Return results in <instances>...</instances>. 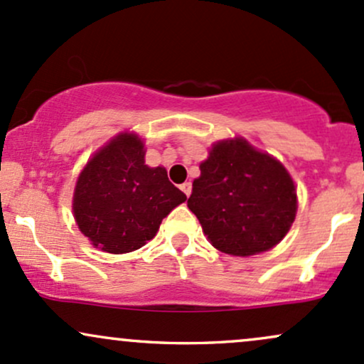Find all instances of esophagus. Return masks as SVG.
I'll return each mask as SVG.
<instances>
[{
	"label": "esophagus",
	"instance_id": "esophagus-1",
	"mask_svg": "<svg viewBox=\"0 0 364 364\" xmlns=\"http://www.w3.org/2000/svg\"><path fill=\"white\" fill-rule=\"evenodd\" d=\"M183 190V193H185L186 196H190L191 195V183L190 181H186V183H183L181 186H179Z\"/></svg>",
	"mask_w": 364,
	"mask_h": 364
}]
</instances>
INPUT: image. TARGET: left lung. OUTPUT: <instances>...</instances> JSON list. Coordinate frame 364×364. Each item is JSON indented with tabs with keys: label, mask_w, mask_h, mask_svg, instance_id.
Wrapping results in <instances>:
<instances>
[{
	"label": "left lung",
	"mask_w": 364,
	"mask_h": 364,
	"mask_svg": "<svg viewBox=\"0 0 364 364\" xmlns=\"http://www.w3.org/2000/svg\"><path fill=\"white\" fill-rule=\"evenodd\" d=\"M188 208L219 252L252 257L269 252L289 231L298 196L286 168L245 139L214 144L200 164Z\"/></svg>",
	"instance_id": "obj_1"
}]
</instances>
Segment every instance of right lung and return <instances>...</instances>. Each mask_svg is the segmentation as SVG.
<instances>
[{
    "label": "right lung",
    "instance_id": "right-lung-1",
    "mask_svg": "<svg viewBox=\"0 0 364 364\" xmlns=\"http://www.w3.org/2000/svg\"><path fill=\"white\" fill-rule=\"evenodd\" d=\"M185 200L186 195L168 179V171L145 164L139 135L119 133L94 154L78 176L73 214L95 248L119 255L152 240L162 219Z\"/></svg>",
    "mask_w": 364,
    "mask_h": 364
}]
</instances>
